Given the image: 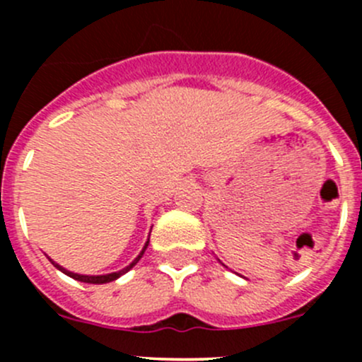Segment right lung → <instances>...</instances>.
<instances>
[{
  "label": "right lung",
  "instance_id": "right-lung-1",
  "mask_svg": "<svg viewBox=\"0 0 362 362\" xmlns=\"http://www.w3.org/2000/svg\"><path fill=\"white\" fill-rule=\"evenodd\" d=\"M147 245H148V242L145 243L144 250L140 252V255H138V257L134 259V261L131 262V264L127 266V268L120 269V272H115V273H108V275H96V276H94V275H93V276H90V275H78V273H71V272H68V269H64L63 266H59V264H57V262H54L52 259H50V262H52V264L56 266V268L59 269V272H63L64 275L71 276V279L78 280V282H86V284H108V282H113V280H117V279H119V276H120V275H124V273H127V272H129V269L133 268V266L136 264L138 261H140V259H141V255H144L145 249H147Z\"/></svg>",
  "mask_w": 362,
  "mask_h": 362
}]
</instances>
